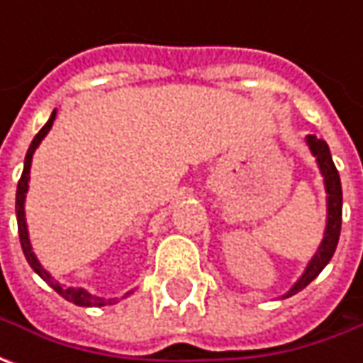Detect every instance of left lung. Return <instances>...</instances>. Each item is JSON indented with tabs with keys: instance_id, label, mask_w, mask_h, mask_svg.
<instances>
[{
	"instance_id": "8db88e82",
	"label": "left lung",
	"mask_w": 363,
	"mask_h": 363,
	"mask_svg": "<svg viewBox=\"0 0 363 363\" xmlns=\"http://www.w3.org/2000/svg\"><path fill=\"white\" fill-rule=\"evenodd\" d=\"M307 146L311 150V155L318 160V167L323 177V184H325V193H328V223H325V231H323V239L321 245L318 247L315 255L311 257V261L307 263L303 275L295 281V285L283 295V297H291L297 291H301L309 283L318 277L323 271V267L330 263V259L335 253V247L340 241V231H342V182H340V174L337 169L331 160L330 146L325 140L318 138L315 134H307L306 136Z\"/></svg>"
}]
</instances>
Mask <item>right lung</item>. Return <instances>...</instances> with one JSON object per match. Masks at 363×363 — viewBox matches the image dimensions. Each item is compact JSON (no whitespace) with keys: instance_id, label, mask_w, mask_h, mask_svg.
<instances>
[{"instance_id":"1","label":"right lung","mask_w":363,"mask_h":363,"mask_svg":"<svg viewBox=\"0 0 363 363\" xmlns=\"http://www.w3.org/2000/svg\"><path fill=\"white\" fill-rule=\"evenodd\" d=\"M54 120H56V110L52 112V116L50 120L44 124V128L38 132L35 136H33L32 144H30V148H28V155H26V160H23V172H21V179L18 182V193H16V215H18V233H19V243H21V249H23V255L28 259V263H30V267L44 279L56 294H60L66 301H72L74 306H80V307H102V306H110V303H116V299H104V297H96V295L88 294L86 289H82V287H64L62 283H57L44 267H42V263L38 261V257L32 251V243H30V235H28V225H26V193H28V182H30V167H32V157L33 152H35V148L40 146V143L45 138V134L50 132L52 128V124H54ZM132 291L124 295V297H128Z\"/></svg>"}]
</instances>
